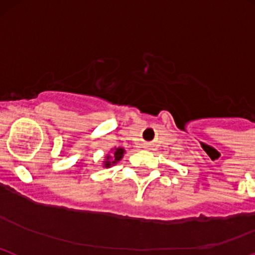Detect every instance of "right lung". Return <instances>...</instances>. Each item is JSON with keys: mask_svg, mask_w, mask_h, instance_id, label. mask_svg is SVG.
Wrapping results in <instances>:
<instances>
[{"mask_svg": "<svg viewBox=\"0 0 255 255\" xmlns=\"http://www.w3.org/2000/svg\"><path fill=\"white\" fill-rule=\"evenodd\" d=\"M123 154H125V149L123 148L112 149V154L106 155V159L104 161V167H111V166L116 165L123 157Z\"/></svg>", "mask_w": 255, "mask_h": 255, "instance_id": "obj_1", "label": "right lung"}]
</instances>
